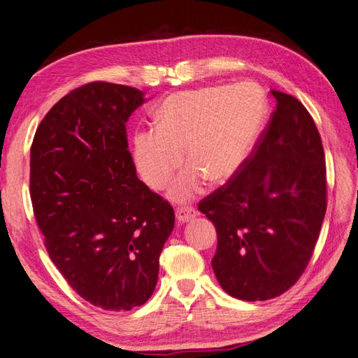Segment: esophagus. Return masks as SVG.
<instances>
[{"label": "esophagus", "instance_id": "obj_1", "mask_svg": "<svg viewBox=\"0 0 358 358\" xmlns=\"http://www.w3.org/2000/svg\"><path fill=\"white\" fill-rule=\"evenodd\" d=\"M175 215H177V220L180 223H186L189 220H192L195 215H197V213H195V209L189 208V206H185V208H178L177 213H175Z\"/></svg>", "mask_w": 358, "mask_h": 358}]
</instances>
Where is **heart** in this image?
<instances>
[{"mask_svg":"<svg viewBox=\"0 0 358 358\" xmlns=\"http://www.w3.org/2000/svg\"><path fill=\"white\" fill-rule=\"evenodd\" d=\"M267 97L251 83L180 91L155 113L157 129L133 136V161L144 183L161 191L183 161L189 163L171 186L169 197L187 201L208 178L223 185L247 163L267 124Z\"/></svg>","mask_w":358,"mask_h":358,"instance_id":"b5f03b06","label":"heart"}]
</instances>
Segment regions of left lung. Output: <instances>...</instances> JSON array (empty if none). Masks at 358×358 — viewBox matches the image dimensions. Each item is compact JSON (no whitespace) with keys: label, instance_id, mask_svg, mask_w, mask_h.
<instances>
[{"label":"left lung","instance_id":"obj_1","mask_svg":"<svg viewBox=\"0 0 358 358\" xmlns=\"http://www.w3.org/2000/svg\"><path fill=\"white\" fill-rule=\"evenodd\" d=\"M276 99L247 163L199 203L214 223L213 270L228 295L265 301L295 285L326 214V163L317 125L296 97Z\"/></svg>","mask_w":358,"mask_h":358}]
</instances>
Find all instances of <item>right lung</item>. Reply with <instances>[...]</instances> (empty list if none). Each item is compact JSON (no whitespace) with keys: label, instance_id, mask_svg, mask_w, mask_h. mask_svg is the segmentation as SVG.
<instances>
[{"label":"right lung","instance_id":"obj_1","mask_svg":"<svg viewBox=\"0 0 358 358\" xmlns=\"http://www.w3.org/2000/svg\"><path fill=\"white\" fill-rule=\"evenodd\" d=\"M144 102L141 90L87 83L48 111L31 147V200L48 255L77 295L105 310L152 296L175 223L129 152L125 124Z\"/></svg>","mask_w":358,"mask_h":358}]
</instances>
